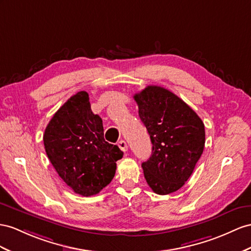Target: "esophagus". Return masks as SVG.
Instances as JSON below:
<instances>
[{
	"label": "esophagus",
	"mask_w": 251,
	"mask_h": 251,
	"mask_svg": "<svg viewBox=\"0 0 251 251\" xmlns=\"http://www.w3.org/2000/svg\"><path fill=\"white\" fill-rule=\"evenodd\" d=\"M119 147L121 149V151H128V145H127V143L125 142L124 140L120 141V142H119Z\"/></svg>",
	"instance_id": "34e87169"
}]
</instances>
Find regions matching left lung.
I'll use <instances>...</instances> for the list:
<instances>
[{"label": "left lung", "instance_id": "obj_1", "mask_svg": "<svg viewBox=\"0 0 251 251\" xmlns=\"http://www.w3.org/2000/svg\"><path fill=\"white\" fill-rule=\"evenodd\" d=\"M133 99L152 144L151 158L142 163L146 182L159 195L171 194L188 180L202 155L204 125L168 89L149 86Z\"/></svg>", "mask_w": 251, "mask_h": 251}]
</instances>
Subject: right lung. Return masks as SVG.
Here are the masks:
<instances>
[{"label": "right lung", "mask_w": 251, "mask_h": 251, "mask_svg": "<svg viewBox=\"0 0 251 251\" xmlns=\"http://www.w3.org/2000/svg\"><path fill=\"white\" fill-rule=\"evenodd\" d=\"M43 143L60 178L76 194L86 197L111 182L117 161L123 157L118 145L105 141L102 121L92 112L86 91L71 96L53 115Z\"/></svg>", "instance_id": "right-lung-1"}]
</instances>
